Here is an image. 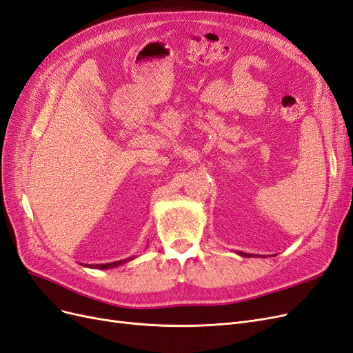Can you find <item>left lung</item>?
<instances>
[{"mask_svg":"<svg viewBox=\"0 0 353 353\" xmlns=\"http://www.w3.org/2000/svg\"><path fill=\"white\" fill-rule=\"evenodd\" d=\"M239 255H242V256H246V258H251V256H254L252 254H246V252H239Z\"/></svg>","mask_w":353,"mask_h":353,"instance_id":"obj_1","label":"left lung"}]
</instances>
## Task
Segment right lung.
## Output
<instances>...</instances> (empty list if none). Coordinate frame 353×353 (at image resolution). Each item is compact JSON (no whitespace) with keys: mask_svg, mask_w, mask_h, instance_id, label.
Wrapping results in <instances>:
<instances>
[{"mask_svg":"<svg viewBox=\"0 0 353 353\" xmlns=\"http://www.w3.org/2000/svg\"><path fill=\"white\" fill-rule=\"evenodd\" d=\"M132 258H126V259H121V261H116V263H108V264H90L88 265L89 268H99V270H108V268H114L117 265H121L124 263H128Z\"/></svg>","mask_w":353,"mask_h":353,"instance_id":"obj_1","label":"right lung"}]
</instances>
